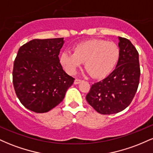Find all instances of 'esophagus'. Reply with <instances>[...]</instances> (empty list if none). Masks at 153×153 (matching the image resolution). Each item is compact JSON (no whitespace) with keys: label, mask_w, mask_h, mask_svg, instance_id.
I'll list each match as a JSON object with an SVG mask.
<instances>
[{"label":"esophagus","mask_w":153,"mask_h":153,"mask_svg":"<svg viewBox=\"0 0 153 153\" xmlns=\"http://www.w3.org/2000/svg\"><path fill=\"white\" fill-rule=\"evenodd\" d=\"M80 82H81V80H80V79H78V78H75V80H74V84H75V85H76V84H78V83H80Z\"/></svg>","instance_id":"1"}]
</instances>
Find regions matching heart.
I'll return each instance as SVG.
<instances>
[{
	"label": "heart",
	"instance_id": "obj_1",
	"mask_svg": "<svg viewBox=\"0 0 153 153\" xmlns=\"http://www.w3.org/2000/svg\"><path fill=\"white\" fill-rule=\"evenodd\" d=\"M120 50L117 44L94 39L73 47V53L63 52L59 61L69 74H75L84 62V66L94 78H103L111 73L118 62Z\"/></svg>",
	"mask_w": 153,
	"mask_h": 153
}]
</instances>
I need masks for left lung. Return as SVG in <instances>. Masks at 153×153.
<instances>
[{
    "mask_svg": "<svg viewBox=\"0 0 153 153\" xmlns=\"http://www.w3.org/2000/svg\"><path fill=\"white\" fill-rule=\"evenodd\" d=\"M120 56L115 70L91 86L86 101L98 113L113 114L125 109L137 91L140 68L139 53L129 39L119 37Z\"/></svg>",
    "mask_w": 153,
    "mask_h": 153,
    "instance_id": "8db88e82",
    "label": "left lung"
}]
</instances>
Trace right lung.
I'll return each instance as SVG.
<instances>
[{
  "mask_svg": "<svg viewBox=\"0 0 153 153\" xmlns=\"http://www.w3.org/2000/svg\"><path fill=\"white\" fill-rule=\"evenodd\" d=\"M64 38L34 39L19 48L13 63V85L24 107L45 113L62 101L75 78L63 71L59 54Z\"/></svg>",
  "mask_w": 153,
  "mask_h": 153,
  "instance_id": "right-lung-1",
  "label": "right lung"
}]
</instances>
